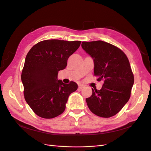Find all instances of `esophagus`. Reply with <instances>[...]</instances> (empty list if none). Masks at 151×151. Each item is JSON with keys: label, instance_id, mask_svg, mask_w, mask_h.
<instances>
[{"label": "esophagus", "instance_id": "obj_1", "mask_svg": "<svg viewBox=\"0 0 151 151\" xmlns=\"http://www.w3.org/2000/svg\"><path fill=\"white\" fill-rule=\"evenodd\" d=\"M84 88V85L83 84H79V89H82L83 88Z\"/></svg>", "mask_w": 151, "mask_h": 151}]
</instances>
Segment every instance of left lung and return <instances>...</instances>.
<instances>
[{"label":"left lung","mask_w":151,"mask_h":151,"mask_svg":"<svg viewBox=\"0 0 151 151\" xmlns=\"http://www.w3.org/2000/svg\"><path fill=\"white\" fill-rule=\"evenodd\" d=\"M81 47L94 62V75L104 83L100 90L92 89L86 101L96 115L109 118L119 112L129 101L134 77L126 55L103 41L82 42Z\"/></svg>","instance_id":"1"}]
</instances>
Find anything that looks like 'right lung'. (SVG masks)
<instances>
[{
  "instance_id": "obj_1",
  "label": "right lung",
  "mask_w": 151,
  "mask_h": 151,
  "mask_svg": "<svg viewBox=\"0 0 151 151\" xmlns=\"http://www.w3.org/2000/svg\"><path fill=\"white\" fill-rule=\"evenodd\" d=\"M80 41L47 40L36 44L27 54L21 81L26 103L35 114L53 118L64 111L70 94L78 88L75 82L64 84L58 71L78 49Z\"/></svg>"
}]
</instances>
